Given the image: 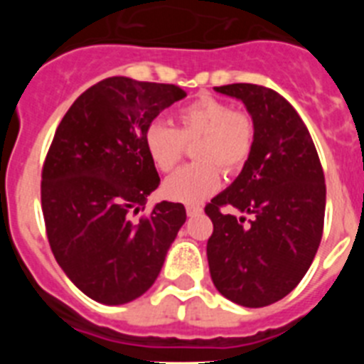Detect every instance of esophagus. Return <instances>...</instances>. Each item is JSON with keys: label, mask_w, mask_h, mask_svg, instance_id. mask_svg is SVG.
Here are the masks:
<instances>
[{"label": "esophagus", "mask_w": 364, "mask_h": 364, "mask_svg": "<svg viewBox=\"0 0 364 364\" xmlns=\"http://www.w3.org/2000/svg\"><path fill=\"white\" fill-rule=\"evenodd\" d=\"M186 211H188V217H198V215H202L204 210H202L200 205H188Z\"/></svg>", "instance_id": "34e87169"}]
</instances>
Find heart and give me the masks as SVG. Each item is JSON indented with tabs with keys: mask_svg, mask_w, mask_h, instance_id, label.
Segmentation results:
<instances>
[{
	"mask_svg": "<svg viewBox=\"0 0 364 364\" xmlns=\"http://www.w3.org/2000/svg\"><path fill=\"white\" fill-rule=\"evenodd\" d=\"M176 129L164 122L146 127L144 146L159 171H171L184 154L186 144L195 142L197 164H189L166 180L164 191L169 198L184 204H200L222 184V171H239L252 153V118L235 111L230 104L213 96H200L175 112Z\"/></svg>",
	"mask_w": 364,
	"mask_h": 364,
	"instance_id": "b5f03b06",
	"label": "heart"
}]
</instances>
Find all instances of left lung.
Masks as SVG:
<instances>
[{"mask_svg": "<svg viewBox=\"0 0 364 364\" xmlns=\"http://www.w3.org/2000/svg\"><path fill=\"white\" fill-rule=\"evenodd\" d=\"M252 114V153L233 184L205 205L215 288L246 308L281 301L306 275L321 244L326 186L306 125L288 100L253 83L215 87ZM237 209L252 220L222 212Z\"/></svg>", "mask_w": 364, "mask_h": 364, "instance_id": "obj_1", "label": "left lung"}]
</instances>
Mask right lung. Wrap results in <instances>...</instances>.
<instances>
[{
  "instance_id": "right-lung-1",
  "label": "right lung",
  "mask_w": 364,
  "mask_h": 364,
  "mask_svg": "<svg viewBox=\"0 0 364 364\" xmlns=\"http://www.w3.org/2000/svg\"><path fill=\"white\" fill-rule=\"evenodd\" d=\"M182 98L171 83L112 76L80 95L54 133L41 171L45 228L60 268L92 301L146 294L186 222L184 205L167 200L134 218L160 184L146 127Z\"/></svg>"
}]
</instances>
